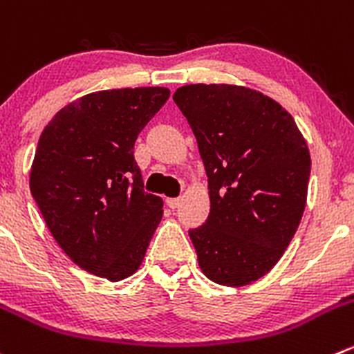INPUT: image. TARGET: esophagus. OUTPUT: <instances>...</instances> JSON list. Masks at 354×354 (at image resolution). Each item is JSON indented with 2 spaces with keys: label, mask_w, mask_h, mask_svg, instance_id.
Here are the masks:
<instances>
[{
  "label": "esophagus",
  "mask_w": 354,
  "mask_h": 354,
  "mask_svg": "<svg viewBox=\"0 0 354 354\" xmlns=\"http://www.w3.org/2000/svg\"><path fill=\"white\" fill-rule=\"evenodd\" d=\"M180 202H181V198H180V197H171V198H167L166 204L169 205L171 209H176L178 205H180Z\"/></svg>",
  "instance_id": "34e87169"
}]
</instances>
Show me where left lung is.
<instances>
[{
    "label": "left lung",
    "instance_id": "left-lung-1",
    "mask_svg": "<svg viewBox=\"0 0 354 354\" xmlns=\"http://www.w3.org/2000/svg\"><path fill=\"white\" fill-rule=\"evenodd\" d=\"M173 100L204 162L211 211L188 230L209 280L239 287L270 272L306 205L310 150L292 115L259 91L188 84Z\"/></svg>",
    "mask_w": 354,
    "mask_h": 354
}]
</instances>
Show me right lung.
<instances>
[{"instance_id":"add662e5","label":"right lung","mask_w":354,"mask_h":354,"mask_svg":"<svg viewBox=\"0 0 354 354\" xmlns=\"http://www.w3.org/2000/svg\"><path fill=\"white\" fill-rule=\"evenodd\" d=\"M169 98L167 88L86 95L44 128L30 169V194L64 252L86 272L133 275L162 218L147 194L135 142Z\"/></svg>"}]
</instances>
